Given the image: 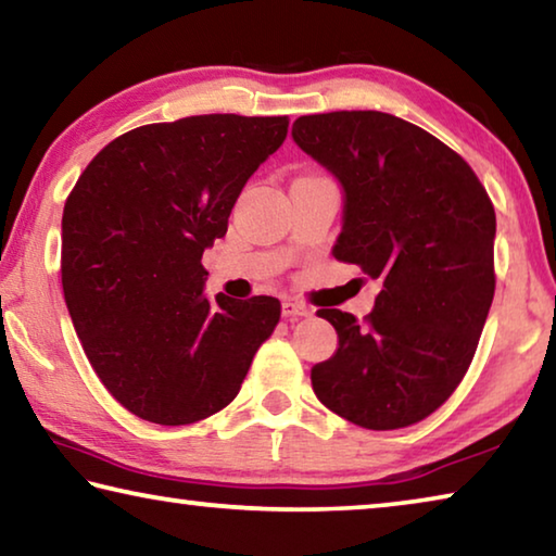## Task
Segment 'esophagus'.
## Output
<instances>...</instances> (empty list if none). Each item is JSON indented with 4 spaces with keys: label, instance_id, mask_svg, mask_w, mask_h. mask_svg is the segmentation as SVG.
<instances>
[{
    "label": "esophagus",
    "instance_id": "esophagus-1",
    "mask_svg": "<svg viewBox=\"0 0 556 556\" xmlns=\"http://www.w3.org/2000/svg\"><path fill=\"white\" fill-rule=\"evenodd\" d=\"M312 314L314 308L301 304V301H285V304H281V316L285 318H299V316H312Z\"/></svg>",
    "mask_w": 556,
    "mask_h": 556
}]
</instances>
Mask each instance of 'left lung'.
<instances>
[{
  "mask_svg": "<svg viewBox=\"0 0 556 556\" xmlns=\"http://www.w3.org/2000/svg\"><path fill=\"white\" fill-rule=\"evenodd\" d=\"M291 137L341 184L333 257L382 281L363 324L318 312L338 348L312 368L316 397L365 429L417 425L464 380L491 312L493 203L464 159L388 112L304 115Z\"/></svg>",
  "mask_w": 556,
  "mask_h": 556,
  "instance_id": "left-lung-1",
  "label": "left lung"
}]
</instances>
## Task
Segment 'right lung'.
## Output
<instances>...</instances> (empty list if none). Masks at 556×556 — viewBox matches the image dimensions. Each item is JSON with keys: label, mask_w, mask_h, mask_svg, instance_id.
I'll list each match as a JSON object with an SVG mask.
<instances>
[{"label": "right lung", "mask_w": 556, "mask_h": 556, "mask_svg": "<svg viewBox=\"0 0 556 556\" xmlns=\"http://www.w3.org/2000/svg\"><path fill=\"white\" fill-rule=\"evenodd\" d=\"M287 117L195 115L127 131L92 159L61 223V279L92 370L122 407L164 427L238 397L279 299L203 294V252L228 232Z\"/></svg>", "instance_id": "obj_1"}]
</instances>
